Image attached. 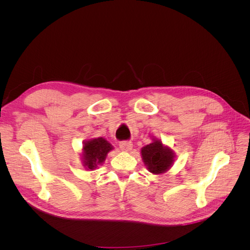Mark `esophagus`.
Segmentation results:
<instances>
[{"label":"esophagus","instance_id":"obj_1","mask_svg":"<svg viewBox=\"0 0 250 250\" xmlns=\"http://www.w3.org/2000/svg\"><path fill=\"white\" fill-rule=\"evenodd\" d=\"M120 148L123 151H129L132 149V143L129 141H124L120 143Z\"/></svg>","mask_w":250,"mask_h":250}]
</instances>
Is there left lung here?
I'll list each match as a JSON object with an SVG mask.
<instances>
[{"instance_id":"left-lung-1","label":"left lung","mask_w":250,"mask_h":250,"mask_svg":"<svg viewBox=\"0 0 250 250\" xmlns=\"http://www.w3.org/2000/svg\"><path fill=\"white\" fill-rule=\"evenodd\" d=\"M141 154L148 171L155 175L167 172L175 160L173 150L155 138L152 139V143L141 149Z\"/></svg>"}]
</instances>
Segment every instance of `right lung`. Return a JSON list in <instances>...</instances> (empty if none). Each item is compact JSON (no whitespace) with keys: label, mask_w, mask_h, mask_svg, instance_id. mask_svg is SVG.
<instances>
[{"label":"right lung","mask_w":250,"mask_h":250,"mask_svg":"<svg viewBox=\"0 0 250 250\" xmlns=\"http://www.w3.org/2000/svg\"><path fill=\"white\" fill-rule=\"evenodd\" d=\"M113 149L111 144L104 138L90 139L83 143L82 163L85 169L94 170L102 165L109 151Z\"/></svg>","instance_id":"1"}]
</instances>
